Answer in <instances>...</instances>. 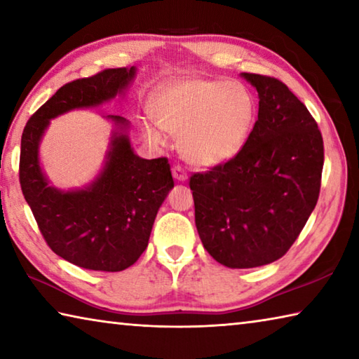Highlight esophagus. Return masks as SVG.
I'll list each match as a JSON object with an SVG mask.
<instances>
[{
    "instance_id": "34e87169",
    "label": "esophagus",
    "mask_w": 359,
    "mask_h": 359,
    "mask_svg": "<svg viewBox=\"0 0 359 359\" xmlns=\"http://www.w3.org/2000/svg\"><path fill=\"white\" fill-rule=\"evenodd\" d=\"M172 175H174V179H175V180H180V182L187 180V172H185V169L182 168L180 165H177V166H174V168H172Z\"/></svg>"
}]
</instances>
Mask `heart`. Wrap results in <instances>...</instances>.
Segmentation results:
<instances>
[{"label":"heart","instance_id":"1","mask_svg":"<svg viewBox=\"0 0 359 359\" xmlns=\"http://www.w3.org/2000/svg\"><path fill=\"white\" fill-rule=\"evenodd\" d=\"M257 102L250 88L239 81L218 77H188L161 85L151 100L155 123L180 136V151L198 166L229 161L244 149L250 136ZM155 142L163 136L145 125Z\"/></svg>","mask_w":359,"mask_h":359}]
</instances>
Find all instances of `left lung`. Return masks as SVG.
I'll list each match as a JSON object with an SVG mask.
<instances>
[{
	"mask_svg": "<svg viewBox=\"0 0 359 359\" xmlns=\"http://www.w3.org/2000/svg\"><path fill=\"white\" fill-rule=\"evenodd\" d=\"M259 96L258 120L238 155L190 188L205 250L236 269L282 258L318 201L325 149L307 107L276 77L242 72Z\"/></svg>",
	"mask_w": 359,
	"mask_h": 359,
	"instance_id": "8db88e82",
	"label": "left lung"
}]
</instances>
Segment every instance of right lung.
Wrapping results in <instances>:
<instances>
[{
    "label": "right lung",
    "instance_id": "1",
    "mask_svg": "<svg viewBox=\"0 0 359 359\" xmlns=\"http://www.w3.org/2000/svg\"><path fill=\"white\" fill-rule=\"evenodd\" d=\"M135 68H114L65 83L27 121L19 179L42 238L58 257L83 269L118 272L135 264L149 245L156 212L174 187L168 158L144 160L123 130L128 121L109 115L115 131L106 166L83 190L62 191L47 184L38 147L48 120L79 107L112 100L135 77Z\"/></svg>",
    "mask_w": 359,
    "mask_h": 359
}]
</instances>
